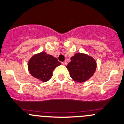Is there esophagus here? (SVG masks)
Masks as SVG:
<instances>
[{
	"mask_svg": "<svg viewBox=\"0 0 124 124\" xmlns=\"http://www.w3.org/2000/svg\"><path fill=\"white\" fill-rule=\"evenodd\" d=\"M62 64L63 65H67V62H62Z\"/></svg>",
	"mask_w": 124,
	"mask_h": 124,
	"instance_id": "34e87169",
	"label": "esophagus"
}]
</instances>
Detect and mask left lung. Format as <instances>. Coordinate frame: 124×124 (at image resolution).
Listing matches in <instances>:
<instances>
[{
  "label": "left lung",
  "instance_id": "8db88e82",
  "mask_svg": "<svg viewBox=\"0 0 124 124\" xmlns=\"http://www.w3.org/2000/svg\"><path fill=\"white\" fill-rule=\"evenodd\" d=\"M66 68L74 81L83 83L93 76L96 70V63L92 57L78 53L71 58V62Z\"/></svg>",
  "mask_w": 124,
  "mask_h": 124
}]
</instances>
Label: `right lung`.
Wrapping results in <instances>:
<instances>
[{
	"label": "right lung",
	"instance_id": "add662e5",
	"mask_svg": "<svg viewBox=\"0 0 124 124\" xmlns=\"http://www.w3.org/2000/svg\"><path fill=\"white\" fill-rule=\"evenodd\" d=\"M61 64L57 58L43 52L34 55L28 62V67L34 77L46 82L52 78L55 68Z\"/></svg>",
	"mask_w": 124,
	"mask_h": 124
}]
</instances>
